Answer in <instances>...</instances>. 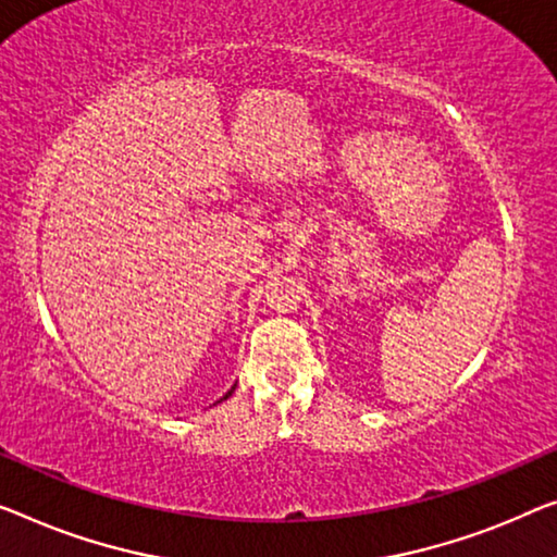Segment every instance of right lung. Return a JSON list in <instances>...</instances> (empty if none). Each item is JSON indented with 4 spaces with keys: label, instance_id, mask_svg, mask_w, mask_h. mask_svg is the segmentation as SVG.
<instances>
[{
    "label": "right lung",
    "instance_id": "1",
    "mask_svg": "<svg viewBox=\"0 0 557 557\" xmlns=\"http://www.w3.org/2000/svg\"><path fill=\"white\" fill-rule=\"evenodd\" d=\"M232 389H235V387H232ZM232 389H230V393H227V395H225V397H222V400H227V397H230V395H232Z\"/></svg>",
    "mask_w": 557,
    "mask_h": 557
}]
</instances>
